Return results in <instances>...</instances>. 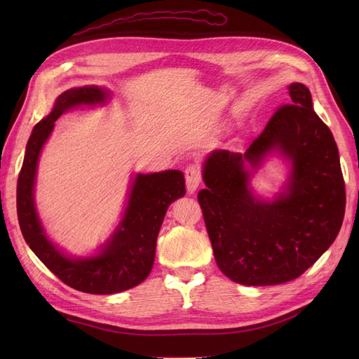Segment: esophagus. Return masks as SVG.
Instances as JSON below:
<instances>
[{
  "mask_svg": "<svg viewBox=\"0 0 359 359\" xmlns=\"http://www.w3.org/2000/svg\"><path fill=\"white\" fill-rule=\"evenodd\" d=\"M201 170L198 166L190 165L186 169V186H187V191L190 194H193L194 191L198 190V187L201 186Z\"/></svg>",
  "mask_w": 359,
  "mask_h": 359,
  "instance_id": "34e87169",
  "label": "esophagus"
}]
</instances>
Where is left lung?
<instances>
[{"instance_id": "left-lung-1", "label": "left lung", "mask_w": 359, "mask_h": 359, "mask_svg": "<svg viewBox=\"0 0 359 359\" xmlns=\"http://www.w3.org/2000/svg\"><path fill=\"white\" fill-rule=\"evenodd\" d=\"M287 104L245 153L217 149L205 158L198 199L215 262L235 283L271 286L299 277L340 232L346 191L339 148L313 109L304 83L287 86ZM288 163L285 186L257 197L251 177L268 156Z\"/></svg>"}]
</instances>
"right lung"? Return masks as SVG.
Instances as JSON below:
<instances>
[{
	"mask_svg": "<svg viewBox=\"0 0 359 359\" xmlns=\"http://www.w3.org/2000/svg\"><path fill=\"white\" fill-rule=\"evenodd\" d=\"M109 99V90L97 85L72 88L57 97L50 114L32 128L18 178L16 196L20 231L34 255L67 286L95 295L132 289L149 276L157 236L169 205L186 194L181 170L136 173L130 184L121 220L97 253L70 256L50 241L34 202L41 149L62 114L81 106H104Z\"/></svg>",
	"mask_w": 359,
	"mask_h": 359,
	"instance_id": "right-lung-1",
	"label": "right lung"
}]
</instances>
